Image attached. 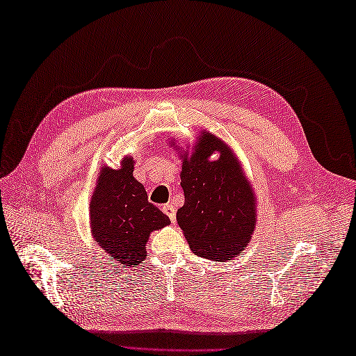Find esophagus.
Returning a JSON list of instances; mask_svg holds the SVG:
<instances>
[{"label":"esophagus","instance_id":"esophagus-1","mask_svg":"<svg viewBox=\"0 0 356 356\" xmlns=\"http://www.w3.org/2000/svg\"><path fill=\"white\" fill-rule=\"evenodd\" d=\"M161 211H163L168 215L170 222H175V220H177V209H175L174 204L166 203V204H163V208H161Z\"/></svg>","mask_w":356,"mask_h":356}]
</instances>
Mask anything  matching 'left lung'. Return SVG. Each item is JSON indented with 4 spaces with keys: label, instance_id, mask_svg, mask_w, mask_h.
I'll return each mask as SVG.
<instances>
[{
    "label": "left lung",
    "instance_id": "left-lung-1",
    "mask_svg": "<svg viewBox=\"0 0 356 356\" xmlns=\"http://www.w3.org/2000/svg\"><path fill=\"white\" fill-rule=\"evenodd\" d=\"M217 151L220 157L209 161ZM184 207L177 221L195 254L229 260L250 241L255 222V199L232 149L217 136L203 132L191 157L182 160Z\"/></svg>",
    "mask_w": 356,
    "mask_h": 356
}]
</instances>
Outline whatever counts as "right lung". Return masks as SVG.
Listing matches in <instances>:
<instances>
[{
  "label": "right lung",
  "mask_w": 356,
  "mask_h": 356,
  "mask_svg": "<svg viewBox=\"0 0 356 356\" xmlns=\"http://www.w3.org/2000/svg\"><path fill=\"white\" fill-rule=\"evenodd\" d=\"M93 239L122 266H138L145 258V243L169 217L148 202L141 182L134 178V160L126 157L118 170L104 169L90 202Z\"/></svg>",
  "instance_id": "1"
}]
</instances>
